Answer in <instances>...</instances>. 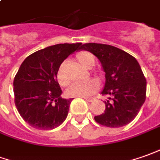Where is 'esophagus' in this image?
I'll list each match as a JSON object with an SVG mask.
<instances>
[{
  "instance_id": "34e87169",
  "label": "esophagus",
  "mask_w": 160,
  "mask_h": 160,
  "mask_svg": "<svg viewBox=\"0 0 160 160\" xmlns=\"http://www.w3.org/2000/svg\"><path fill=\"white\" fill-rule=\"evenodd\" d=\"M84 99L86 100L87 102H92L94 100V98H84Z\"/></svg>"
}]
</instances>
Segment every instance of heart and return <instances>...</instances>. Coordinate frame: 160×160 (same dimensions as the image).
Returning a JSON list of instances; mask_svg holds the SVG:
<instances>
[{
  "label": "heart",
  "mask_w": 160,
  "mask_h": 160,
  "mask_svg": "<svg viewBox=\"0 0 160 160\" xmlns=\"http://www.w3.org/2000/svg\"><path fill=\"white\" fill-rule=\"evenodd\" d=\"M76 58L81 65L88 69L93 67L95 64L94 56L89 51H80L77 54ZM57 80L61 86H65L69 82L68 78L64 73L63 65H61L57 69ZM98 88L99 82L95 79H91L86 82H74L67 89L66 93L72 98H89L95 94Z\"/></svg>",
  "instance_id": "obj_1"
}]
</instances>
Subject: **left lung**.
<instances>
[{
	"instance_id": "1",
	"label": "left lung",
	"mask_w": 160,
	"mask_h": 160,
	"mask_svg": "<svg viewBox=\"0 0 160 160\" xmlns=\"http://www.w3.org/2000/svg\"><path fill=\"white\" fill-rule=\"evenodd\" d=\"M80 49L91 52L101 62L105 72L102 95H111L105 111L95 121L107 127H122L132 121L146 98V79L135 57L114 46L84 43Z\"/></svg>"
}]
</instances>
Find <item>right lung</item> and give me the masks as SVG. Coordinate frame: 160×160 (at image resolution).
<instances>
[{"instance_id": "right-lung-1", "label": "right lung", "mask_w": 160, "mask_h": 160, "mask_svg": "<svg viewBox=\"0 0 160 160\" xmlns=\"http://www.w3.org/2000/svg\"><path fill=\"white\" fill-rule=\"evenodd\" d=\"M82 43H60L33 53L23 61L14 79L15 103L24 121L39 130H51L66 119L72 99L62 98L57 72Z\"/></svg>"}]
</instances>
